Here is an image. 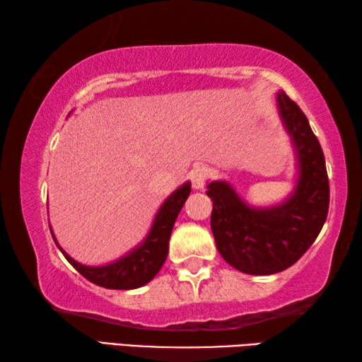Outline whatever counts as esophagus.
<instances>
[{
  "label": "esophagus",
  "instance_id": "1",
  "mask_svg": "<svg viewBox=\"0 0 362 362\" xmlns=\"http://www.w3.org/2000/svg\"><path fill=\"white\" fill-rule=\"evenodd\" d=\"M207 174L209 170L204 166H196L193 168L192 173H189V180H192V185L194 189H203L207 180Z\"/></svg>",
  "mask_w": 362,
  "mask_h": 362
}]
</instances>
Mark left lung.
Wrapping results in <instances>:
<instances>
[{
	"instance_id": "1",
	"label": "left lung",
	"mask_w": 362,
	"mask_h": 362,
	"mask_svg": "<svg viewBox=\"0 0 362 362\" xmlns=\"http://www.w3.org/2000/svg\"><path fill=\"white\" fill-rule=\"evenodd\" d=\"M279 116L292 139L298 179L291 198L250 207L228 182H211V228L225 262L247 274H274L292 267L320 235L329 211V179L320 140L296 102L278 93Z\"/></svg>"
}]
</instances>
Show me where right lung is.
<instances>
[{
	"instance_id": "obj_1",
	"label": "right lung",
	"mask_w": 362,
	"mask_h": 362,
	"mask_svg": "<svg viewBox=\"0 0 362 362\" xmlns=\"http://www.w3.org/2000/svg\"><path fill=\"white\" fill-rule=\"evenodd\" d=\"M189 192H192V183H183L180 188L164 201V204L159 207L155 220H153L151 230L144 243L132 249L129 254L121 257L119 260L103 267H88L83 265L65 252L59 246L56 236L52 235L60 252L65 255V259L71 263L73 268H76L83 276L105 289H119L129 291L142 287L156 276V273L161 269L163 263L166 262L169 252V238L173 233L175 218L179 216L180 209L185 204ZM52 233V230H51Z\"/></svg>"
}]
</instances>
